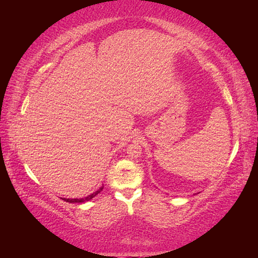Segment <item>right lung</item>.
I'll use <instances>...</instances> for the list:
<instances>
[{
  "instance_id": "obj_1",
  "label": "right lung",
  "mask_w": 258,
  "mask_h": 258,
  "mask_svg": "<svg viewBox=\"0 0 258 258\" xmlns=\"http://www.w3.org/2000/svg\"><path fill=\"white\" fill-rule=\"evenodd\" d=\"M102 189H103V186H101L98 191L93 192L92 195L87 196V197H85V198H80V199H67V198H63V200H64V202H67V203H85V202H89V200L94 198L95 196H97L98 194H100V192L102 191Z\"/></svg>"
}]
</instances>
